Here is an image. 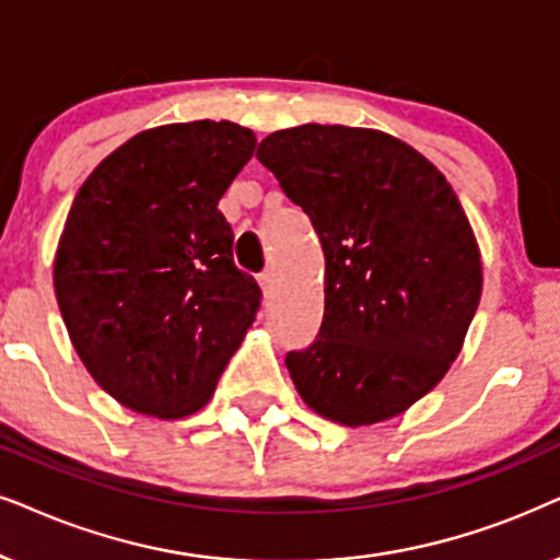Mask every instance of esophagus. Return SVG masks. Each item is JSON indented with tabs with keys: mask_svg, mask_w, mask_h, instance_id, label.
Returning a JSON list of instances; mask_svg holds the SVG:
<instances>
[{
	"mask_svg": "<svg viewBox=\"0 0 560 560\" xmlns=\"http://www.w3.org/2000/svg\"><path fill=\"white\" fill-rule=\"evenodd\" d=\"M259 288H262L265 295H270L275 290V272L272 270H265L262 275H259Z\"/></svg>",
	"mask_w": 560,
	"mask_h": 560,
	"instance_id": "34e87169",
	"label": "esophagus"
}]
</instances>
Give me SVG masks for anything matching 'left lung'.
Wrapping results in <instances>:
<instances>
[{
	"label": "left lung",
	"instance_id": "obj_1",
	"mask_svg": "<svg viewBox=\"0 0 560 560\" xmlns=\"http://www.w3.org/2000/svg\"><path fill=\"white\" fill-rule=\"evenodd\" d=\"M257 159L322 242L324 322L285 365L311 409L347 427L396 417L438 386L481 301L466 210L432 162L370 128L298 126Z\"/></svg>",
	"mask_w": 560,
	"mask_h": 560
}]
</instances>
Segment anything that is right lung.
<instances>
[{
	"label": "right lung",
	"instance_id": "1",
	"mask_svg": "<svg viewBox=\"0 0 560 560\" xmlns=\"http://www.w3.org/2000/svg\"><path fill=\"white\" fill-rule=\"evenodd\" d=\"M257 147L229 120L143 130L79 187L54 288L94 381L138 413L202 409L257 316L218 200Z\"/></svg>",
	"mask_w": 560,
	"mask_h": 560
}]
</instances>
